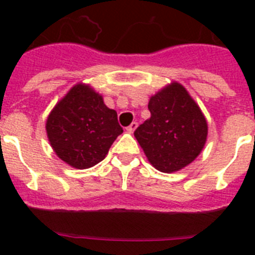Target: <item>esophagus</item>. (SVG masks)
Wrapping results in <instances>:
<instances>
[{
    "label": "esophagus",
    "instance_id": "esophagus-1",
    "mask_svg": "<svg viewBox=\"0 0 255 255\" xmlns=\"http://www.w3.org/2000/svg\"><path fill=\"white\" fill-rule=\"evenodd\" d=\"M136 128H138V123H131L130 124L129 126H128V128H126V130H128V132H130V134H131V132H134L135 131V129H136Z\"/></svg>",
    "mask_w": 255,
    "mask_h": 255
}]
</instances>
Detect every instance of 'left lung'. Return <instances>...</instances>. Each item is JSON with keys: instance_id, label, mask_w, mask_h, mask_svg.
Returning <instances> with one entry per match:
<instances>
[{"instance_id": "obj_1", "label": "left lung", "mask_w": 255, "mask_h": 255, "mask_svg": "<svg viewBox=\"0 0 255 255\" xmlns=\"http://www.w3.org/2000/svg\"><path fill=\"white\" fill-rule=\"evenodd\" d=\"M150 117L134 131L148 161L161 172H175L203 150L208 125L184 85L172 82L150 97Z\"/></svg>"}]
</instances>
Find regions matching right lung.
<instances>
[{
	"instance_id": "1",
	"label": "right lung",
	"mask_w": 255,
	"mask_h": 255,
	"mask_svg": "<svg viewBox=\"0 0 255 255\" xmlns=\"http://www.w3.org/2000/svg\"><path fill=\"white\" fill-rule=\"evenodd\" d=\"M46 131L58 158L85 170L105 159L123 128L103 97L89 84L78 83L52 108Z\"/></svg>"
}]
</instances>
